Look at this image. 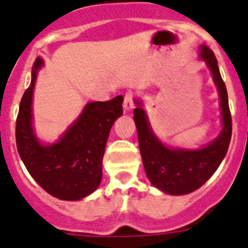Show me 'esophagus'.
<instances>
[{
	"instance_id": "34e87169",
	"label": "esophagus",
	"mask_w": 248,
	"mask_h": 248,
	"mask_svg": "<svg viewBox=\"0 0 248 248\" xmlns=\"http://www.w3.org/2000/svg\"><path fill=\"white\" fill-rule=\"evenodd\" d=\"M135 98H136V93L134 92H127L124 94V111L130 112L135 106Z\"/></svg>"
}]
</instances>
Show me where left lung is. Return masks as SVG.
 <instances>
[{
	"mask_svg": "<svg viewBox=\"0 0 248 248\" xmlns=\"http://www.w3.org/2000/svg\"><path fill=\"white\" fill-rule=\"evenodd\" d=\"M201 57L205 60L213 74L220 97L223 128L213 142L194 151L169 149L164 146L153 134L142 108L137 107L134 111L141 157L147 178L156 188L168 194H188L201 188L218 169L231 142L232 117L226 84L220 77L218 62L213 51L204 45H202Z\"/></svg>",
	"mask_w": 248,
	"mask_h": 248,
	"instance_id": "left-lung-1",
	"label": "left lung"
}]
</instances>
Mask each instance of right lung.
I'll return each mask as SVG.
<instances>
[{
    "label": "right lung",
    "mask_w": 248,
    "mask_h": 248,
    "mask_svg": "<svg viewBox=\"0 0 248 248\" xmlns=\"http://www.w3.org/2000/svg\"><path fill=\"white\" fill-rule=\"evenodd\" d=\"M41 65L43 60L37 58L31 84L20 102L16 120L18 155L35 182L50 195L63 201H79L93 193L101 183L106 143L112 124L124 112V97L88 103L60 141L43 146L31 126L32 89Z\"/></svg>",
    "instance_id": "1"
}]
</instances>
